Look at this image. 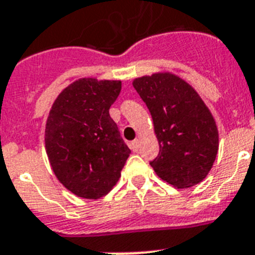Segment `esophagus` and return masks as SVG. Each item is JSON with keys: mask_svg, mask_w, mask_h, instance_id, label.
Instances as JSON below:
<instances>
[{"mask_svg": "<svg viewBox=\"0 0 255 255\" xmlns=\"http://www.w3.org/2000/svg\"><path fill=\"white\" fill-rule=\"evenodd\" d=\"M129 147L132 151H134V152L138 151V147H140V140H138V138H136V140L132 141V142L129 143Z\"/></svg>", "mask_w": 255, "mask_h": 255, "instance_id": "1", "label": "esophagus"}]
</instances>
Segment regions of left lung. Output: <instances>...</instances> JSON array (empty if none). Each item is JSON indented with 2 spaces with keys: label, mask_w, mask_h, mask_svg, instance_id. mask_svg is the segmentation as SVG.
<instances>
[{
  "label": "left lung",
  "mask_w": 255,
  "mask_h": 255,
  "mask_svg": "<svg viewBox=\"0 0 255 255\" xmlns=\"http://www.w3.org/2000/svg\"><path fill=\"white\" fill-rule=\"evenodd\" d=\"M133 87L151 114L159 141L150 165L176 187L198 185L218 151V130L205 104L191 86L167 73L134 79Z\"/></svg>",
  "instance_id": "left-lung-1"
}]
</instances>
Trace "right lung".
<instances>
[{
  "label": "right lung",
  "mask_w": 255,
  "mask_h": 255,
  "mask_svg": "<svg viewBox=\"0 0 255 255\" xmlns=\"http://www.w3.org/2000/svg\"><path fill=\"white\" fill-rule=\"evenodd\" d=\"M121 81L83 78L55 100L46 125L51 167L77 196L99 199L117 185L130 150L109 114Z\"/></svg>",
  "instance_id": "obj_1"
}]
</instances>
